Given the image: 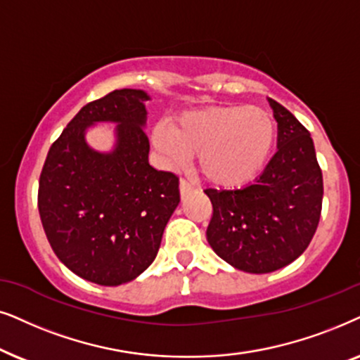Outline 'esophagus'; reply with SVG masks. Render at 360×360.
<instances>
[{
	"instance_id": "esophagus-1",
	"label": "esophagus",
	"mask_w": 360,
	"mask_h": 360,
	"mask_svg": "<svg viewBox=\"0 0 360 360\" xmlns=\"http://www.w3.org/2000/svg\"><path fill=\"white\" fill-rule=\"evenodd\" d=\"M179 189H181V195H186V194H189L191 191H194V184L188 179H181Z\"/></svg>"
}]
</instances>
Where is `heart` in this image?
I'll list each match as a JSON object with an SVG mask.
<instances>
[{
  "mask_svg": "<svg viewBox=\"0 0 360 360\" xmlns=\"http://www.w3.org/2000/svg\"><path fill=\"white\" fill-rule=\"evenodd\" d=\"M276 140L271 113L248 105H222L184 113L172 127L160 124L156 145L174 162L198 155L205 179L236 189L265 169Z\"/></svg>",
  "mask_w": 360,
  "mask_h": 360,
  "instance_id": "b5f03b06",
  "label": "heart"
}]
</instances>
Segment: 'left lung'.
Masks as SVG:
<instances>
[{
	"mask_svg": "<svg viewBox=\"0 0 360 360\" xmlns=\"http://www.w3.org/2000/svg\"><path fill=\"white\" fill-rule=\"evenodd\" d=\"M278 150L255 183L205 189L212 202L207 242L247 273H270L295 262L313 238L323 209V172L309 131L270 98Z\"/></svg>",
	"mask_w": 360,
	"mask_h": 360,
	"instance_id": "1",
	"label": "left lung"
}]
</instances>
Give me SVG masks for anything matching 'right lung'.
Here are the masks:
<instances>
[{
  "label": "right lung",
  "instance_id": "obj_1",
  "mask_svg": "<svg viewBox=\"0 0 360 360\" xmlns=\"http://www.w3.org/2000/svg\"><path fill=\"white\" fill-rule=\"evenodd\" d=\"M143 90L120 89L80 108L52 143L42 166L37 207L46 237L64 265L103 286L131 281L155 260L179 177L148 162ZM95 121L119 123V143L103 155L84 143Z\"/></svg>",
  "mask_w": 360,
  "mask_h": 360
}]
</instances>
